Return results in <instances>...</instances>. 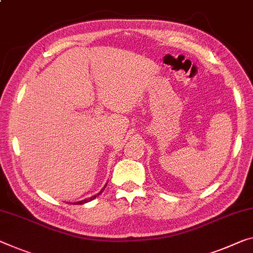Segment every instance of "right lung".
Masks as SVG:
<instances>
[{"instance_id":"add662e5","label":"right lung","mask_w":253,"mask_h":253,"mask_svg":"<svg viewBox=\"0 0 253 253\" xmlns=\"http://www.w3.org/2000/svg\"><path fill=\"white\" fill-rule=\"evenodd\" d=\"M104 189H105V186H104V188L102 189V191H100L99 193H97V194H95V196H92V197H90V198H88V199H84V200L78 201V203H73V205H83V204H86V203H88V201H91V200H94L96 197H98L99 194L104 191Z\"/></svg>"}]
</instances>
